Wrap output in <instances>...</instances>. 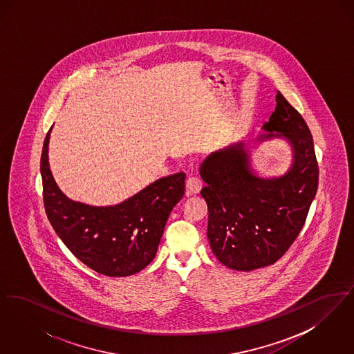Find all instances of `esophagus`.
<instances>
[{
	"label": "esophagus",
	"mask_w": 354,
	"mask_h": 354,
	"mask_svg": "<svg viewBox=\"0 0 354 354\" xmlns=\"http://www.w3.org/2000/svg\"><path fill=\"white\" fill-rule=\"evenodd\" d=\"M203 183L202 180L196 176H188L185 180V189L187 194H198L202 189Z\"/></svg>",
	"instance_id": "esophagus-1"
}]
</instances>
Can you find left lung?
Instances as JSON below:
<instances>
[{"instance_id": "1", "label": "left lung", "mask_w": 354, "mask_h": 354, "mask_svg": "<svg viewBox=\"0 0 354 354\" xmlns=\"http://www.w3.org/2000/svg\"><path fill=\"white\" fill-rule=\"evenodd\" d=\"M263 129L268 133L259 140L281 136L293 147V166L284 176H254L244 143L211 153L201 167L207 236L216 259L232 270H257L283 257L303 230L319 185L310 130L280 91Z\"/></svg>"}]
</instances>
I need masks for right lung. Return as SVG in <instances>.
I'll return each mask as SVG.
<instances>
[{
	"instance_id": "right-lung-1",
	"label": "right lung",
	"mask_w": 354,
	"mask_h": 354,
	"mask_svg": "<svg viewBox=\"0 0 354 354\" xmlns=\"http://www.w3.org/2000/svg\"><path fill=\"white\" fill-rule=\"evenodd\" d=\"M48 131L42 155L44 205L54 231L88 268L111 277L145 270L156 254L169 212L185 195L183 172L159 179L114 207L71 202L58 189L48 162Z\"/></svg>"
}]
</instances>
